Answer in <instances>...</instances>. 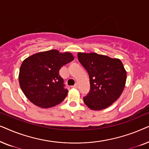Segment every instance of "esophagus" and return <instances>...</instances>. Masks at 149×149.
I'll return each mask as SVG.
<instances>
[{"label": "esophagus", "mask_w": 149, "mask_h": 149, "mask_svg": "<svg viewBox=\"0 0 149 149\" xmlns=\"http://www.w3.org/2000/svg\"><path fill=\"white\" fill-rule=\"evenodd\" d=\"M72 87H74V88H77V87H78V84H77V83H75L74 85H72Z\"/></svg>", "instance_id": "esophagus-1"}]
</instances>
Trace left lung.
Masks as SVG:
<instances>
[{"instance_id": "8db88e82", "label": "left lung", "mask_w": 149, "mask_h": 149, "mask_svg": "<svg viewBox=\"0 0 149 149\" xmlns=\"http://www.w3.org/2000/svg\"><path fill=\"white\" fill-rule=\"evenodd\" d=\"M77 56L90 82V91L83 97L85 104L94 111L109 107L125 87L127 74L121 61L95 53H78Z\"/></svg>"}]
</instances>
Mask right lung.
<instances>
[{
    "label": "right lung",
    "mask_w": 149,
    "mask_h": 149,
    "mask_svg": "<svg viewBox=\"0 0 149 149\" xmlns=\"http://www.w3.org/2000/svg\"><path fill=\"white\" fill-rule=\"evenodd\" d=\"M73 60L70 53L56 49L37 53L24 60L19 69V82L26 97L43 109L62 102L68 89L59 71Z\"/></svg>",
    "instance_id": "obj_1"
}]
</instances>
